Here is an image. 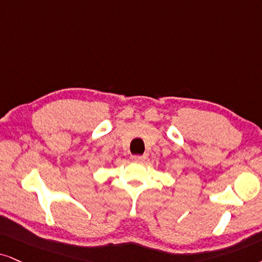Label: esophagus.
<instances>
[{
    "mask_svg": "<svg viewBox=\"0 0 262 262\" xmlns=\"http://www.w3.org/2000/svg\"><path fill=\"white\" fill-rule=\"evenodd\" d=\"M144 160H146V157L144 156H132L131 157V161H134V163H143Z\"/></svg>",
    "mask_w": 262,
    "mask_h": 262,
    "instance_id": "obj_1",
    "label": "esophagus"
}]
</instances>
